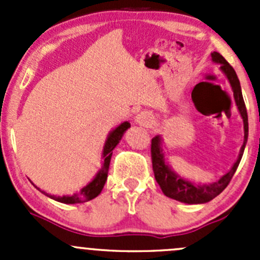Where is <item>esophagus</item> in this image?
Returning <instances> with one entry per match:
<instances>
[{
    "label": "esophagus",
    "mask_w": 260,
    "mask_h": 260,
    "mask_svg": "<svg viewBox=\"0 0 260 260\" xmlns=\"http://www.w3.org/2000/svg\"><path fill=\"white\" fill-rule=\"evenodd\" d=\"M136 120H137L138 124L143 125V127H149L153 123V117L149 113H147V112H142V113L137 115V119Z\"/></svg>",
    "instance_id": "esophagus-1"
}]
</instances>
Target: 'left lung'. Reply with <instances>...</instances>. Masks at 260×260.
Listing matches in <instances>:
<instances>
[{
	"label": "left lung",
	"mask_w": 260,
	"mask_h": 260,
	"mask_svg": "<svg viewBox=\"0 0 260 260\" xmlns=\"http://www.w3.org/2000/svg\"><path fill=\"white\" fill-rule=\"evenodd\" d=\"M212 61L220 64V69L221 72L226 75L228 80H229L230 85H232L233 93H234L235 103H237L239 113L243 118L244 123V143L240 148L239 157H238L237 162L234 166L232 167L229 172L220 177L219 181L212 182L210 185H196V183L190 182L188 180L182 179L177 174H175L169 166L166 161H165V154L164 149H162V140L159 136H156L152 138L151 142V157H152V167H153V174L154 179H156L157 183L161 187L162 192L170 199L174 200L181 201L185 204H205L216 198L219 193H221L225 190L229 182L232 181L233 176H234L235 171H237L238 166L242 159L244 148H245L246 141H248V113H246L245 103H244L242 88H240L239 79L237 77V73L233 69L232 65L224 59L222 55L219 52L214 51L211 52Z\"/></svg>",
	"instance_id": "left-lung-1"
}]
</instances>
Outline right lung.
<instances>
[{
    "label": "right lung",
    "mask_w": 260,
    "mask_h": 260,
    "mask_svg": "<svg viewBox=\"0 0 260 260\" xmlns=\"http://www.w3.org/2000/svg\"><path fill=\"white\" fill-rule=\"evenodd\" d=\"M129 127H131L129 123L123 122L122 124L118 125L115 129H113L111 133H109L108 138H107L106 141V145H104V148H103V158H104L103 166H102V169L99 170L98 174L95 175V177H94L88 185L84 186L79 192L74 193V195L72 196H55V195H49V193H46L45 191H41L40 188H39V190H40L43 193H45L46 196H49V198L54 199V200L59 201V203H62V204L85 203V201H89L91 200V199L96 198V196L102 192V190H103L104 183H106L107 177H108L109 164H111L113 149L115 148V146L119 143L122 136L124 135V132Z\"/></svg>",
    "instance_id": "right-lung-1"
}]
</instances>
